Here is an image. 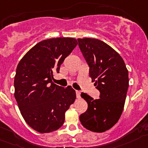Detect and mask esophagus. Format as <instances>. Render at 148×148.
Segmentation results:
<instances>
[{"instance_id":"34e87169","label":"esophagus","mask_w":148,"mask_h":148,"mask_svg":"<svg viewBox=\"0 0 148 148\" xmlns=\"http://www.w3.org/2000/svg\"><path fill=\"white\" fill-rule=\"evenodd\" d=\"M76 97L77 98H81V92L79 91H76Z\"/></svg>"}]
</instances>
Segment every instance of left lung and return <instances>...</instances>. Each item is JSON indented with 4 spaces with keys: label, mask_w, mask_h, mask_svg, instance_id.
Returning a JSON list of instances; mask_svg holds the SVG:
<instances>
[{
    "label": "left lung",
    "mask_w": 148,
    "mask_h": 148,
    "mask_svg": "<svg viewBox=\"0 0 148 148\" xmlns=\"http://www.w3.org/2000/svg\"><path fill=\"white\" fill-rule=\"evenodd\" d=\"M78 46L89 66L92 82L100 91V98L82 92L88 103L86 112L80 116L81 124L93 132L109 130L120 119L128 88V71L120 54L97 39H78Z\"/></svg>",
    "instance_id": "8db88e82"
}]
</instances>
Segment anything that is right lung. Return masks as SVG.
I'll return each mask as SVG.
<instances>
[{"label": "right lung", "instance_id": "1", "mask_svg": "<svg viewBox=\"0 0 148 148\" xmlns=\"http://www.w3.org/2000/svg\"><path fill=\"white\" fill-rule=\"evenodd\" d=\"M77 44V40L70 37L43 40L17 64L14 97L25 121L37 132L51 133L62 127L65 112L76 98L71 86L63 88L52 79L53 73H59L61 64Z\"/></svg>", "mask_w": 148, "mask_h": 148}]
</instances>
